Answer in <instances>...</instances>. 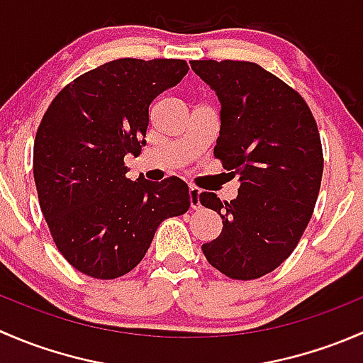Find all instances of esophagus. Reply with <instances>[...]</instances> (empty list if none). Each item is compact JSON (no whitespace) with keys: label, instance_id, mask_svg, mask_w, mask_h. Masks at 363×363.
<instances>
[{"label":"esophagus","instance_id":"1","mask_svg":"<svg viewBox=\"0 0 363 363\" xmlns=\"http://www.w3.org/2000/svg\"><path fill=\"white\" fill-rule=\"evenodd\" d=\"M189 203L191 208H200V191L193 186H189Z\"/></svg>","mask_w":363,"mask_h":363}]
</instances>
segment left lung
Instances as JSON below:
<instances>
[{"instance_id":"obj_1","label":"left lung","mask_w":363,"mask_h":363,"mask_svg":"<svg viewBox=\"0 0 363 363\" xmlns=\"http://www.w3.org/2000/svg\"><path fill=\"white\" fill-rule=\"evenodd\" d=\"M221 101L214 156L239 175V195L221 202L200 193L223 230L202 251L230 279L276 270L309 225L323 175L320 131L306 100L279 77L250 61H191Z\"/></svg>"}]
</instances>
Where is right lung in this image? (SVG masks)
Segmentation results:
<instances>
[{
    "label": "right lung",
    "instance_id": "right-lung-1",
    "mask_svg": "<svg viewBox=\"0 0 363 363\" xmlns=\"http://www.w3.org/2000/svg\"><path fill=\"white\" fill-rule=\"evenodd\" d=\"M182 60L123 57L57 93L35 137L40 208L65 259L94 279H116L147 252L156 228L189 208L186 182L126 177L124 156L145 145L149 107L188 73Z\"/></svg>",
    "mask_w": 363,
    "mask_h": 363
}]
</instances>
